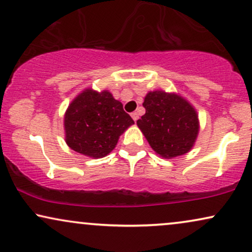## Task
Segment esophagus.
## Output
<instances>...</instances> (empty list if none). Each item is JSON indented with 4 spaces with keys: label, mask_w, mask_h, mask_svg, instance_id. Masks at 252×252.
<instances>
[{
    "label": "esophagus",
    "mask_w": 252,
    "mask_h": 252,
    "mask_svg": "<svg viewBox=\"0 0 252 252\" xmlns=\"http://www.w3.org/2000/svg\"><path fill=\"white\" fill-rule=\"evenodd\" d=\"M131 116H132V118H133V120H134V121H136V120H138V118H139V116H138V113H136V112H133V113L131 114Z\"/></svg>",
    "instance_id": "34e87169"
}]
</instances>
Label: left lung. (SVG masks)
<instances>
[{
	"mask_svg": "<svg viewBox=\"0 0 252 252\" xmlns=\"http://www.w3.org/2000/svg\"><path fill=\"white\" fill-rule=\"evenodd\" d=\"M146 113L136 121L151 147L163 158L190 151L198 133L196 111L178 94L150 92L145 97Z\"/></svg>",
	"mask_w": 252,
	"mask_h": 252,
	"instance_id": "1",
	"label": "left lung"
}]
</instances>
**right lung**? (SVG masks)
<instances>
[{
	"label": "right lung",
	"mask_w": 252,
	"mask_h": 252,
	"mask_svg": "<svg viewBox=\"0 0 252 252\" xmlns=\"http://www.w3.org/2000/svg\"><path fill=\"white\" fill-rule=\"evenodd\" d=\"M134 121L108 91L85 90L64 117L65 140L71 150L90 158L106 157Z\"/></svg>",
	"instance_id": "right-lung-1"
}]
</instances>
